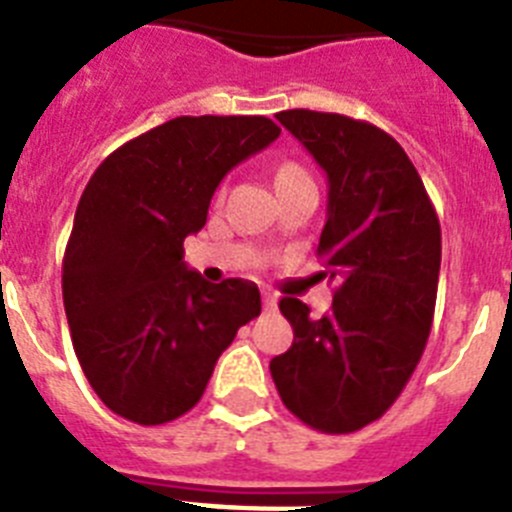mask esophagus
<instances>
[{
    "label": "esophagus",
    "instance_id": "esophagus-1",
    "mask_svg": "<svg viewBox=\"0 0 512 512\" xmlns=\"http://www.w3.org/2000/svg\"><path fill=\"white\" fill-rule=\"evenodd\" d=\"M261 302H264L266 310H274V307H277V295L269 292V289H264V292H261Z\"/></svg>",
    "mask_w": 512,
    "mask_h": 512
}]
</instances>
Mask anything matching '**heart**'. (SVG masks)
I'll use <instances>...</instances> for the list:
<instances>
[{
    "instance_id": "1",
    "label": "heart",
    "mask_w": 512,
    "mask_h": 512,
    "mask_svg": "<svg viewBox=\"0 0 512 512\" xmlns=\"http://www.w3.org/2000/svg\"><path fill=\"white\" fill-rule=\"evenodd\" d=\"M289 174H302V169H300V166H295V164H284L282 169L277 171V176H289Z\"/></svg>"
}]
</instances>
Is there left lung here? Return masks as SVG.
Wrapping results in <instances>:
<instances>
[{
    "label": "left lung",
    "mask_w": 512,
    "mask_h": 512,
    "mask_svg": "<svg viewBox=\"0 0 512 512\" xmlns=\"http://www.w3.org/2000/svg\"><path fill=\"white\" fill-rule=\"evenodd\" d=\"M277 120L328 176L318 256L338 289L323 318L282 297L295 341L269 369L302 423L354 433L387 413L423 356L441 225L408 153L377 125L312 110L279 112Z\"/></svg>",
    "instance_id": "obj_1"
}]
</instances>
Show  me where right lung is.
Here are the masks:
<instances>
[{
    "mask_svg": "<svg viewBox=\"0 0 512 512\" xmlns=\"http://www.w3.org/2000/svg\"><path fill=\"white\" fill-rule=\"evenodd\" d=\"M282 130L259 115L174 120L104 158L76 207L63 307L99 400L138 425L200 402L217 359L261 312L246 279L210 284L184 264L217 184Z\"/></svg>",
    "mask_w": 512,
    "mask_h": 512,
    "instance_id": "1",
    "label": "right lung"
}]
</instances>
